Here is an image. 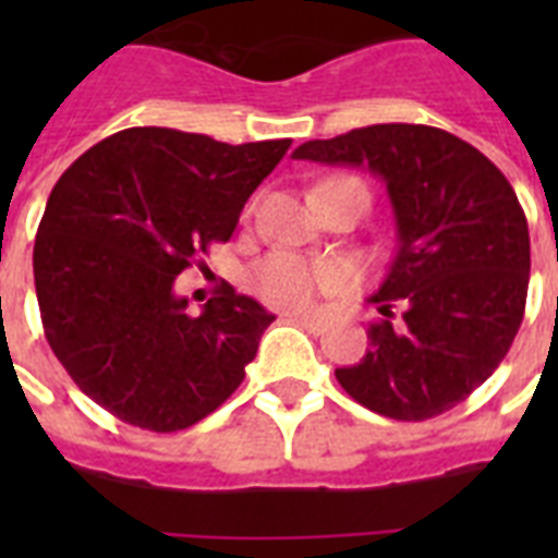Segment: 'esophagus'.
<instances>
[{
	"label": "esophagus",
	"instance_id": "esophagus-1",
	"mask_svg": "<svg viewBox=\"0 0 558 558\" xmlns=\"http://www.w3.org/2000/svg\"><path fill=\"white\" fill-rule=\"evenodd\" d=\"M289 322L301 324V327H306L310 332H322L324 330V318L322 315H313V313H287Z\"/></svg>",
	"mask_w": 558,
	"mask_h": 558
}]
</instances>
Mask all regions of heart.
I'll use <instances>...</instances> for the list:
<instances>
[{
  "label": "heart",
  "instance_id": "b5f03b06",
  "mask_svg": "<svg viewBox=\"0 0 558 558\" xmlns=\"http://www.w3.org/2000/svg\"><path fill=\"white\" fill-rule=\"evenodd\" d=\"M348 287V269L332 260L275 252L252 271V289L260 301L283 310H304L322 295H339Z\"/></svg>",
  "mask_w": 558,
  "mask_h": 558
}]
</instances>
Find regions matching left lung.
Segmentation results:
<instances>
[{
    "label": "left lung",
    "instance_id": "1",
    "mask_svg": "<svg viewBox=\"0 0 558 558\" xmlns=\"http://www.w3.org/2000/svg\"><path fill=\"white\" fill-rule=\"evenodd\" d=\"M292 159L367 168L397 219V254L371 295L381 322L367 327L362 362L336 371L339 385L390 420L451 411L501 365L524 318L530 231L507 177L425 124L362 126L301 144Z\"/></svg>",
    "mask_w": 558,
    "mask_h": 558
}]
</instances>
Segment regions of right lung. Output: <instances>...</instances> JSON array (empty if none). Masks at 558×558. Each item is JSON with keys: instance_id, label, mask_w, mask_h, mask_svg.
<instances>
[{"instance_id": "add662e5", "label": "right lung", "mask_w": 558, "mask_h": 558, "mask_svg": "<svg viewBox=\"0 0 558 558\" xmlns=\"http://www.w3.org/2000/svg\"><path fill=\"white\" fill-rule=\"evenodd\" d=\"M289 144L130 126L60 177L34 240L39 315L60 365L109 414L182 432L240 388L275 315L228 283L191 315L173 283L231 240Z\"/></svg>"}]
</instances>
